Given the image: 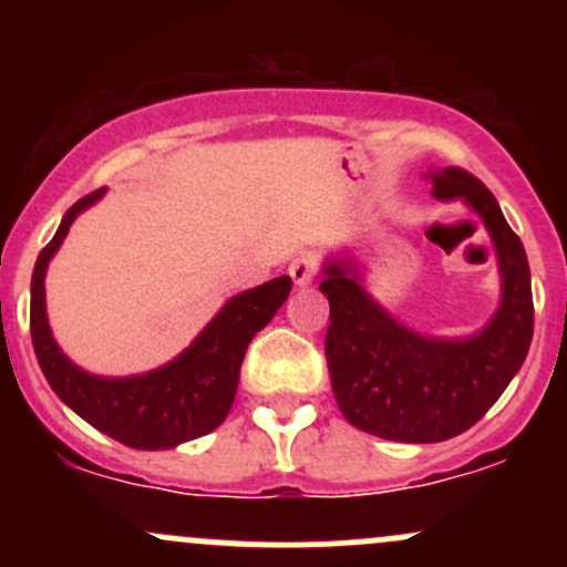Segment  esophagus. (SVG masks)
<instances>
[{"label": "esophagus", "instance_id": "34e87169", "mask_svg": "<svg viewBox=\"0 0 567 567\" xmlns=\"http://www.w3.org/2000/svg\"><path fill=\"white\" fill-rule=\"evenodd\" d=\"M320 266H318V257L312 255H299L293 257V262L288 266V274L293 277L296 288H307V285L316 282Z\"/></svg>", "mask_w": 567, "mask_h": 567}]
</instances>
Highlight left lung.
<instances>
[{
  "mask_svg": "<svg viewBox=\"0 0 567 567\" xmlns=\"http://www.w3.org/2000/svg\"><path fill=\"white\" fill-rule=\"evenodd\" d=\"M433 197L472 205L499 257L502 305L483 331L463 340L416 334L375 305L351 262L329 260L326 362L342 416L373 436L433 444L468 431L499 400L532 342V285L522 238L494 194L461 167L433 173Z\"/></svg>",
  "mask_w": 567,
  "mask_h": 567,
  "instance_id": "obj_1",
  "label": "left lung"
}]
</instances>
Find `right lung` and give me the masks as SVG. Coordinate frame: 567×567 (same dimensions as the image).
<instances>
[{"label":"right lung","instance_id":"add662e5","mask_svg":"<svg viewBox=\"0 0 567 567\" xmlns=\"http://www.w3.org/2000/svg\"><path fill=\"white\" fill-rule=\"evenodd\" d=\"M104 188L79 199L62 216L38 255L32 271L30 331L40 370L56 398L106 436L134 450H169L205 436L225 422L236 400L238 375L251 337L262 329L290 296V277H277L233 296L203 334L164 368L131 379H101L84 373L54 342L45 318V268L60 249L73 219L99 203Z\"/></svg>","mask_w":567,"mask_h":567}]
</instances>
